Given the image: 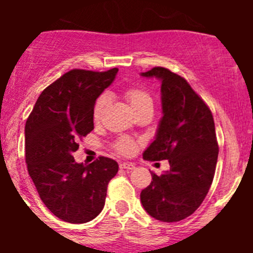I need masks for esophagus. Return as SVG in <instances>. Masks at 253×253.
Returning a JSON list of instances; mask_svg holds the SVG:
<instances>
[{"label":"esophagus","instance_id":"esophagus-1","mask_svg":"<svg viewBox=\"0 0 253 253\" xmlns=\"http://www.w3.org/2000/svg\"><path fill=\"white\" fill-rule=\"evenodd\" d=\"M120 169H124L126 171H131V169H135V165L134 163H129V162H123L120 163Z\"/></svg>","mask_w":253,"mask_h":253}]
</instances>
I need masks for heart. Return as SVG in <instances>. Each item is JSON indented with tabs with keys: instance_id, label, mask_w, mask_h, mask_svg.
<instances>
[{
	"instance_id": "b5f03b06",
	"label": "heart",
	"mask_w": 253,
	"mask_h": 253,
	"mask_svg": "<svg viewBox=\"0 0 253 253\" xmlns=\"http://www.w3.org/2000/svg\"><path fill=\"white\" fill-rule=\"evenodd\" d=\"M125 99L128 100L131 110L134 113H137V111H139L140 109H144V107H152V105H153L151 95L143 88H138V87H130V88L125 91ZM107 102H109V100H107L106 96H100L97 99L95 107H93V120L95 122H99L102 118L105 109L107 106ZM116 149L123 154H130L135 149V144H134L133 140L124 138V139H120L118 142Z\"/></svg>"
}]
</instances>
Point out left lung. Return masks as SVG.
<instances>
[{"label": "left lung", "mask_w": 253, "mask_h": 253, "mask_svg": "<svg viewBox=\"0 0 253 253\" xmlns=\"http://www.w3.org/2000/svg\"><path fill=\"white\" fill-rule=\"evenodd\" d=\"M140 76L161 81L163 114L143 158L169 163L161 176L152 172L140 202L154 219L178 222L200 207L213 182L219 151L213 115L186 80L169 69L154 67Z\"/></svg>", "instance_id": "1"}]
</instances>
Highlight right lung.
I'll list each match as a JSON object with an SVG mask.
<instances>
[{"mask_svg": "<svg viewBox=\"0 0 253 253\" xmlns=\"http://www.w3.org/2000/svg\"><path fill=\"white\" fill-rule=\"evenodd\" d=\"M118 68L106 72L72 69L38 97L25 125L28 171L42 202L59 219L86 223L101 213L109 181L119 166L100 157L77 163L78 139L93 129L96 99L115 80Z\"/></svg>", "mask_w": 253, "mask_h": 253, "instance_id": "obj_1", "label": "right lung"}]
</instances>
